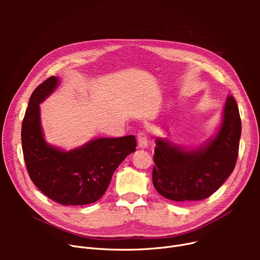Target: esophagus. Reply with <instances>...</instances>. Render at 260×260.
I'll return each instance as SVG.
<instances>
[{
  "mask_svg": "<svg viewBox=\"0 0 260 260\" xmlns=\"http://www.w3.org/2000/svg\"><path fill=\"white\" fill-rule=\"evenodd\" d=\"M148 142V135L145 131H141L138 133V146L140 148H145Z\"/></svg>",
  "mask_w": 260,
  "mask_h": 260,
  "instance_id": "obj_1",
  "label": "esophagus"
}]
</instances>
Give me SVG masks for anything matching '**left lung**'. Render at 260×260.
<instances>
[{"label":"left lung","instance_id":"obj_1","mask_svg":"<svg viewBox=\"0 0 260 260\" xmlns=\"http://www.w3.org/2000/svg\"><path fill=\"white\" fill-rule=\"evenodd\" d=\"M241 120L237 103L229 95L221 126L204 145L185 149L167 139H156L153 184L174 201H197L210 197L234 171L239 149Z\"/></svg>","mask_w":260,"mask_h":260}]
</instances>
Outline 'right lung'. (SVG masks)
<instances>
[{"label": "right lung", "instance_id": "1", "mask_svg": "<svg viewBox=\"0 0 260 260\" xmlns=\"http://www.w3.org/2000/svg\"><path fill=\"white\" fill-rule=\"evenodd\" d=\"M58 84L52 76L30 95L21 132L24 160L30 179L44 195L63 206H84L104 195L114 172L136 151L137 142L134 135L98 138L68 152L47 144L39 104Z\"/></svg>", "mask_w": 260, "mask_h": 260}]
</instances>
